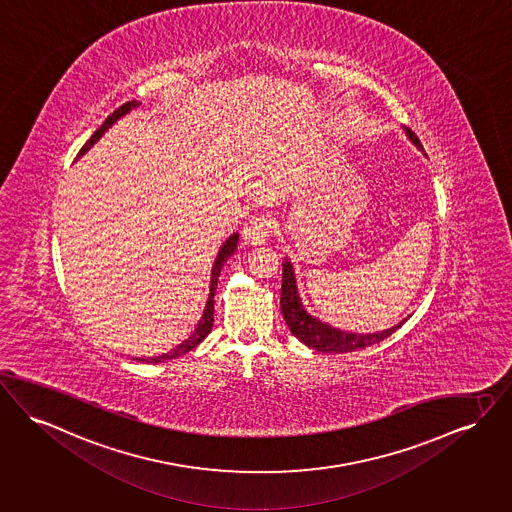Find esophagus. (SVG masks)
Segmentation results:
<instances>
[{
    "mask_svg": "<svg viewBox=\"0 0 512 512\" xmlns=\"http://www.w3.org/2000/svg\"><path fill=\"white\" fill-rule=\"evenodd\" d=\"M272 232V220L269 216H251L247 220V224L243 226V241L251 243V245H261L269 240Z\"/></svg>",
    "mask_w": 512,
    "mask_h": 512,
    "instance_id": "obj_1",
    "label": "esophagus"
}]
</instances>
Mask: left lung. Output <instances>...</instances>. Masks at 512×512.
<instances>
[{"label":"left lung","mask_w":512,"mask_h":512,"mask_svg":"<svg viewBox=\"0 0 512 512\" xmlns=\"http://www.w3.org/2000/svg\"><path fill=\"white\" fill-rule=\"evenodd\" d=\"M406 135L410 137V141L421 149L420 139L418 135L406 127ZM423 151V149H421ZM280 307H282V315L284 321L288 325L290 332L301 340L305 346L317 350V352H327V354H344V352H356L365 346L377 344L381 340H385L387 336H391L392 332L402 327L400 321L398 325H394L392 329L381 332H369V334H356V332L340 331L334 329L331 325L319 321L317 317L309 315L301 303L300 294H298V286H296V274L294 267L288 259L282 261V298H280Z\"/></svg>","instance_id":"left-lung-1"}]
</instances>
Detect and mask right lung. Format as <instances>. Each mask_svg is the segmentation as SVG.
Listing matches in <instances>:
<instances>
[{"label": "right lung", "instance_id": "right-lung-1", "mask_svg": "<svg viewBox=\"0 0 512 512\" xmlns=\"http://www.w3.org/2000/svg\"><path fill=\"white\" fill-rule=\"evenodd\" d=\"M139 106V102H125L123 106H120L112 116H108L106 121L92 133L91 139L85 143V147L79 151V156H83L85 152L91 149L92 145L116 123V121L123 118L125 114H129L133 108H137ZM238 240H240V234H232L228 240L222 243V247H220V251H218V255H216V259H214V265H212L211 271V294H209V300H207V305H205V311H203V317H201V321H199V325H197V329L189 334V338L187 340H183L181 344H178L174 350H170L168 354H162V356H156V358H137L139 361H147V363H160V361L164 360H174V358H180L183 354H187L189 350H193L195 346H199L203 340H205V336L211 332L212 323H214V292H216V286H218V276H220V271H222V267H224V263L234 255V251H236V247H238Z\"/></svg>", "mask_w": 512, "mask_h": 512}]
</instances>
